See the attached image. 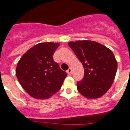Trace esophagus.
Wrapping results in <instances>:
<instances>
[{"instance_id": "obj_1", "label": "esophagus", "mask_w": 130, "mask_h": 130, "mask_svg": "<svg viewBox=\"0 0 130 130\" xmlns=\"http://www.w3.org/2000/svg\"><path fill=\"white\" fill-rule=\"evenodd\" d=\"M67 73H68V75H71V73H72V69H71V68L68 69V70L67 71Z\"/></svg>"}]
</instances>
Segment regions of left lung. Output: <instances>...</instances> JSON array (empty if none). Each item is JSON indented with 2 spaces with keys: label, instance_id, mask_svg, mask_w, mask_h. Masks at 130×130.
<instances>
[{
  "label": "left lung",
  "instance_id": "left-lung-1",
  "mask_svg": "<svg viewBox=\"0 0 130 130\" xmlns=\"http://www.w3.org/2000/svg\"><path fill=\"white\" fill-rule=\"evenodd\" d=\"M68 45L81 61L84 76L77 83L79 92L88 99H98L111 88L115 79L117 62L113 52L91 40L69 42Z\"/></svg>",
  "mask_w": 130,
  "mask_h": 130
}]
</instances>
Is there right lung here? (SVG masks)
Masks as SVG:
<instances>
[{
  "label": "right lung",
  "mask_w": 130,
  "mask_h": 130,
  "mask_svg": "<svg viewBox=\"0 0 130 130\" xmlns=\"http://www.w3.org/2000/svg\"><path fill=\"white\" fill-rule=\"evenodd\" d=\"M59 43L42 42L29 49L17 63L16 76L25 91L36 99H46L61 89L67 73L54 61Z\"/></svg>",
  "instance_id": "1"
}]
</instances>
